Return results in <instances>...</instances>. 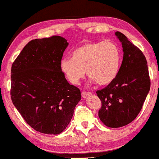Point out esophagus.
I'll list each match as a JSON object with an SVG mask.
<instances>
[{
	"label": "esophagus",
	"mask_w": 159,
	"mask_h": 159,
	"mask_svg": "<svg viewBox=\"0 0 159 159\" xmlns=\"http://www.w3.org/2000/svg\"><path fill=\"white\" fill-rule=\"evenodd\" d=\"M91 94L90 92H87V91H83V92H82V97H83V98H87V97L90 96Z\"/></svg>",
	"instance_id": "1"
}]
</instances>
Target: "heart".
I'll list each match as a JSON object with an SVG mask.
<instances>
[{"label":"heart","instance_id":"heart-1","mask_svg":"<svg viewBox=\"0 0 159 159\" xmlns=\"http://www.w3.org/2000/svg\"><path fill=\"white\" fill-rule=\"evenodd\" d=\"M121 60L120 48L112 41L86 42L72 52L71 59H61L60 68L74 85L80 83L86 70L91 81L106 85L117 77Z\"/></svg>","mask_w":159,"mask_h":159}]
</instances>
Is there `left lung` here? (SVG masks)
Segmentation results:
<instances>
[{
    "label": "left lung",
    "instance_id": "1",
    "mask_svg": "<svg viewBox=\"0 0 159 159\" xmlns=\"http://www.w3.org/2000/svg\"><path fill=\"white\" fill-rule=\"evenodd\" d=\"M115 35L122 44L124 51L120 71L111 83L96 92L102 102L98 116L111 128L126 126L135 120L150 89L144 55L120 32H116Z\"/></svg>",
    "mask_w": 159,
    "mask_h": 159
}]
</instances>
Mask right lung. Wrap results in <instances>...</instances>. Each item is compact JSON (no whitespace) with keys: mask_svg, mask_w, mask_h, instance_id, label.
<instances>
[{"mask_svg":"<svg viewBox=\"0 0 159 159\" xmlns=\"http://www.w3.org/2000/svg\"><path fill=\"white\" fill-rule=\"evenodd\" d=\"M68 43L59 35L33 39L11 68V99L35 131L58 135L70 124L81 92L70 85L60 68Z\"/></svg>","mask_w":159,"mask_h":159,"instance_id":"right-lung-1","label":"right lung"}]
</instances>
